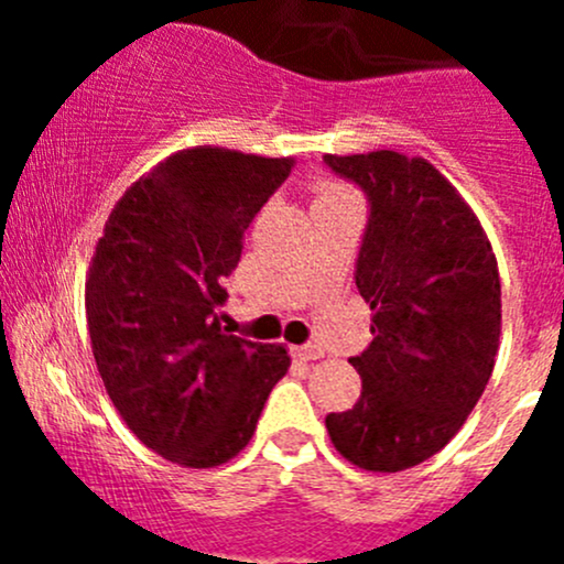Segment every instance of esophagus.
Returning <instances> with one entry per match:
<instances>
[{"label": "esophagus", "instance_id": "34e87169", "mask_svg": "<svg viewBox=\"0 0 564 564\" xmlns=\"http://www.w3.org/2000/svg\"><path fill=\"white\" fill-rule=\"evenodd\" d=\"M294 355H297L300 360H318V357H324V349L316 344H305V346H297Z\"/></svg>", "mask_w": 564, "mask_h": 564}]
</instances>
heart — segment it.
<instances>
[{
    "mask_svg": "<svg viewBox=\"0 0 564 564\" xmlns=\"http://www.w3.org/2000/svg\"><path fill=\"white\" fill-rule=\"evenodd\" d=\"M333 202H355L351 191L335 180H318L316 182V204H333Z\"/></svg>",
    "mask_w": 564,
    "mask_h": 564,
    "instance_id": "obj_1",
    "label": "heart"
}]
</instances>
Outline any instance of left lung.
Returning <instances> with one entry per match:
<instances>
[{"label": "left lung", "mask_w": 564, "mask_h": 564, "mask_svg": "<svg viewBox=\"0 0 564 564\" xmlns=\"http://www.w3.org/2000/svg\"><path fill=\"white\" fill-rule=\"evenodd\" d=\"M324 163L371 202L355 281L373 311V340L349 360L360 398L324 425L346 460L390 475L440 453L486 390L502 333L497 256L425 158L377 150Z\"/></svg>", "instance_id": "1"}]
</instances>
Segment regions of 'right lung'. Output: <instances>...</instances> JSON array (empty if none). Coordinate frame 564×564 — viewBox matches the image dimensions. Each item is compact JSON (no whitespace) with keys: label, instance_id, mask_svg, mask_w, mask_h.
<instances>
[{"label":"right lung","instance_id":"right-lung-1","mask_svg":"<svg viewBox=\"0 0 564 564\" xmlns=\"http://www.w3.org/2000/svg\"><path fill=\"white\" fill-rule=\"evenodd\" d=\"M294 158L191 147L108 213L87 272V324L108 398L150 451L187 469L226 464L292 366L286 346L220 327V278Z\"/></svg>","mask_w":564,"mask_h":564}]
</instances>
